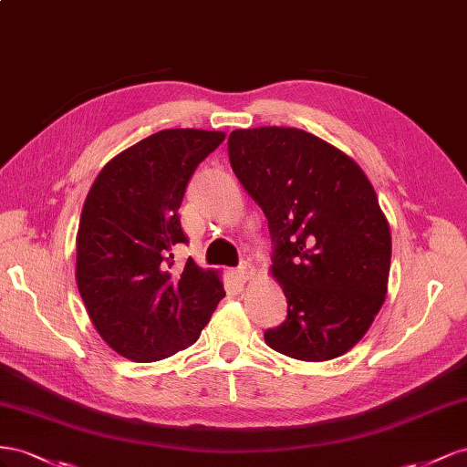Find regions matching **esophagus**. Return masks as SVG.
Returning <instances> with one entry per match:
<instances>
[{
  "mask_svg": "<svg viewBox=\"0 0 467 467\" xmlns=\"http://www.w3.org/2000/svg\"><path fill=\"white\" fill-rule=\"evenodd\" d=\"M252 275H254V268H252L250 264L238 265V268L234 270V277L238 279V282H246V279H250Z\"/></svg>",
  "mask_w": 467,
  "mask_h": 467,
  "instance_id": "obj_1",
  "label": "esophagus"
}]
</instances>
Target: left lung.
Returning a JSON list of instances; mask_svg holds the SVG:
<instances>
[{
    "instance_id": "left-lung-1",
    "label": "left lung",
    "mask_w": 467,
    "mask_h": 467,
    "mask_svg": "<svg viewBox=\"0 0 467 467\" xmlns=\"http://www.w3.org/2000/svg\"><path fill=\"white\" fill-rule=\"evenodd\" d=\"M229 158L268 219L270 274L287 299L265 344L303 362L346 354L388 293L391 233L374 185L354 158L293 127L236 129Z\"/></svg>"
}]
</instances>
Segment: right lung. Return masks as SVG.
Wrapping results in <instances>:
<instances>
[{"instance_id":"add662e5","label":"right lung","mask_w":467,"mask_h":467,"mask_svg":"<svg viewBox=\"0 0 467 467\" xmlns=\"http://www.w3.org/2000/svg\"><path fill=\"white\" fill-rule=\"evenodd\" d=\"M224 140L221 130L166 129L101 168L76 236V284L105 344L135 362L192 346L224 297L217 270L174 250L188 244L178 209L195 168Z\"/></svg>"}]
</instances>
